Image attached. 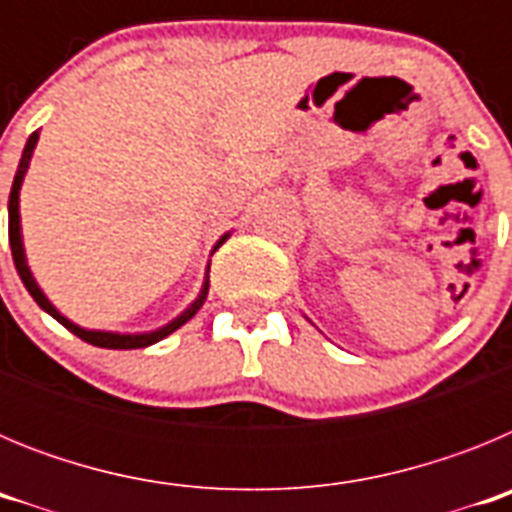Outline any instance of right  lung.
Wrapping results in <instances>:
<instances>
[{
    "instance_id": "1",
    "label": "right lung",
    "mask_w": 512,
    "mask_h": 512,
    "mask_svg": "<svg viewBox=\"0 0 512 512\" xmlns=\"http://www.w3.org/2000/svg\"><path fill=\"white\" fill-rule=\"evenodd\" d=\"M35 143H38V130H35L30 138H27L25 151H22V158H20V166H17L15 182H12V192H9V246H12V259H15L17 274H20L22 284L27 287V292L33 295V300L38 302V305L43 307L48 315H53V318H56L58 323L63 325V328H69L74 336H79L81 341H87V343H92V346H99V348H117V351H122V348L128 351V348L151 346V343H158L161 338L171 336V333H174L176 328H182L187 320H192L194 315H197V310L205 305V297H207V289H210V282H205L200 297H197V300H194L192 305H189L187 310L182 312V315H179V318L171 320V323L164 325L161 330H153V333H140V336H120V333H104V330H84V328H79V325L71 323V320L63 318L61 312H58L56 307L51 305V302L45 300V295L40 292L38 284H35L33 274H30V269H27L25 251H22V235H20V187H22V179H25L27 166H30V158H33ZM225 238H228V235H223V238H220V243H223ZM220 243H217V246H220Z\"/></svg>"
}]
</instances>
